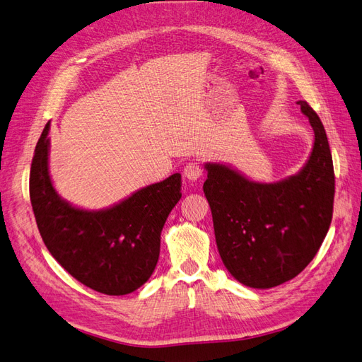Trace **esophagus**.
I'll list each match as a JSON object with an SVG mask.
<instances>
[{
	"mask_svg": "<svg viewBox=\"0 0 362 362\" xmlns=\"http://www.w3.org/2000/svg\"><path fill=\"white\" fill-rule=\"evenodd\" d=\"M184 177L189 181H197L202 178V168L196 161H190L184 166Z\"/></svg>",
	"mask_w": 362,
	"mask_h": 362,
	"instance_id": "obj_1",
	"label": "esophagus"
}]
</instances>
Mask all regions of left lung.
<instances>
[{
	"instance_id": "1",
	"label": "left lung",
	"mask_w": 362,
	"mask_h": 362,
	"mask_svg": "<svg viewBox=\"0 0 362 362\" xmlns=\"http://www.w3.org/2000/svg\"><path fill=\"white\" fill-rule=\"evenodd\" d=\"M315 130L303 170L260 184L223 165L206 163L204 193L224 267L240 283L268 289L300 274L319 252L332 220L335 177L325 129L307 102H298Z\"/></svg>"
}]
</instances>
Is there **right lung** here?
Masks as SVG:
<instances>
[{
	"label": "right lung",
	"instance_id": "right-lung-1",
	"mask_svg": "<svg viewBox=\"0 0 362 362\" xmlns=\"http://www.w3.org/2000/svg\"><path fill=\"white\" fill-rule=\"evenodd\" d=\"M49 122L37 142L30 199L37 228L58 264L86 288L127 295L151 277L160 233L181 199V175L148 185L105 211L73 208L58 197L47 172Z\"/></svg>",
	"mask_w": 362,
	"mask_h": 362
}]
</instances>
